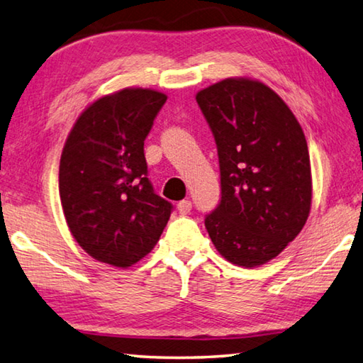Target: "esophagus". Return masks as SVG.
<instances>
[{
  "label": "esophagus",
  "instance_id": "34e87169",
  "mask_svg": "<svg viewBox=\"0 0 363 363\" xmlns=\"http://www.w3.org/2000/svg\"><path fill=\"white\" fill-rule=\"evenodd\" d=\"M177 211H179V214H182V216L189 214L190 211H192V203H190L189 200L179 201V203H177Z\"/></svg>",
  "mask_w": 363,
  "mask_h": 363
}]
</instances>
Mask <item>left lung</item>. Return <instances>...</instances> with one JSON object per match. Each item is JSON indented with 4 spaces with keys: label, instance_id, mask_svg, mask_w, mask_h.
Listing matches in <instances>:
<instances>
[{
    "label": "left lung",
    "instance_id": "left-lung-1",
    "mask_svg": "<svg viewBox=\"0 0 363 363\" xmlns=\"http://www.w3.org/2000/svg\"><path fill=\"white\" fill-rule=\"evenodd\" d=\"M196 103L220 168V203L204 217L209 238L235 265H263L295 240L311 209L305 133L282 98L254 79H223Z\"/></svg>",
    "mask_w": 363,
    "mask_h": 363
}]
</instances>
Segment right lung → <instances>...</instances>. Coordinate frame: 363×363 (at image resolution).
<instances>
[{"mask_svg":"<svg viewBox=\"0 0 363 363\" xmlns=\"http://www.w3.org/2000/svg\"><path fill=\"white\" fill-rule=\"evenodd\" d=\"M167 95L123 89L98 98L65 143L58 189L71 235L95 260L117 268L140 262L167 227L173 204L154 192L144 140Z\"/></svg>","mask_w":363,"mask_h":363,"instance_id":"1","label":"right lung"}]
</instances>
